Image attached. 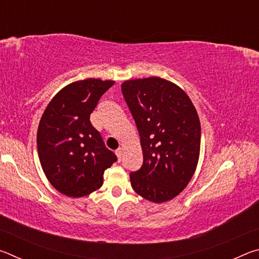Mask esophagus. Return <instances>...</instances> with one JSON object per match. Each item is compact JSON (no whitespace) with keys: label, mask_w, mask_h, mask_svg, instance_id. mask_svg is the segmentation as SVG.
Listing matches in <instances>:
<instances>
[{"label":"esophagus","mask_w":259,"mask_h":259,"mask_svg":"<svg viewBox=\"0 0 259 259\" xmlns=\"http://www.w3.org/2000/svg\"><path fill=\"white\" fill-rule=\"evenodd\" d=\"M122 152H123V150H122V147H119V148H117V150L115 151V154H116L117 159H119V160H121V157H122Z\"/></svg>","instance_id":"esophagus-1"}]
</instances>
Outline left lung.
Returning a JSON list of instances; mask_svg holds the SVG:
<instances>
[{
    "instance_id": "8db88e82",
    "label": "left lung",
    "mask_w": 259,
    "mask_h": 259,
    "mask_svg": "<svg viewBox=\"0 0 259 259\" xmlns=\"http://www.w3.org/2000/svg\"><path fill=\"white\" fill-rule=\"evenodd\" d=\"M140 136L143 165L130 174L134 191L151 202L172 200L190 183L200 156L198 112L182 88L152 76L121 85Z\"/></svg>"
}]
</instances>
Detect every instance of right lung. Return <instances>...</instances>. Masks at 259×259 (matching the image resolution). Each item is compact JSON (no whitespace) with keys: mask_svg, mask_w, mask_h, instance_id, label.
<instances>
[{"mask_svg":"<svg viewBox=\"0 0 259 259\" xmlns=\"http://www.w3.org/2000/svg\"><path fill=\"white\" fill-rule=\"evenodd\" d=\"M114 81L85 78L64 87L48 104L37 129V152L48 181L61 194L81 198L103 185L116 155L106 148L90 114Z\"/></svg>","mask_w":259,"mask_h":259,"instance_id":"add662e5","label":"right lung"}]
</instances>
